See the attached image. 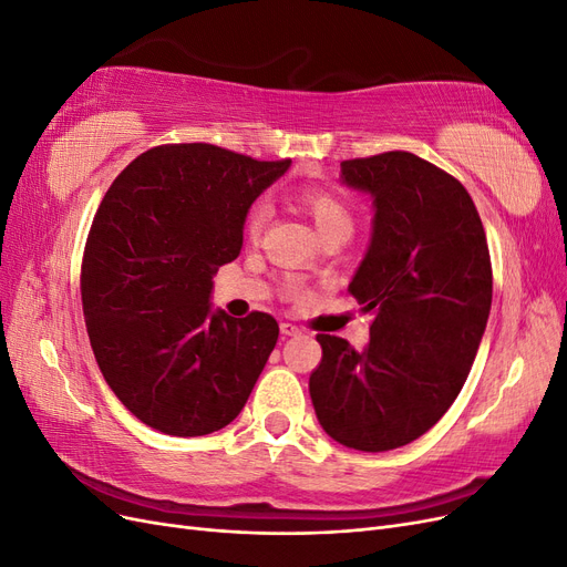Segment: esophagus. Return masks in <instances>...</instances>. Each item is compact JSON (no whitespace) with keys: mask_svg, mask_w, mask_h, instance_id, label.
Masks as SVG:
<instances>
[{"mask_svg":"<svg viewBox=\"0 0 567 567\" xmlns=\"http://www.w3.org/2000/svg\"><path fill=\"white\" fill-rule=\"evenodd\" d=\"M279 329H281V336H298V333H300L298 326L290 323V321H281Z\"/></svg>","mask_w":567,"mask_h":567,"instance_id":"34e87169","label":"esophagus"}]
</instances>
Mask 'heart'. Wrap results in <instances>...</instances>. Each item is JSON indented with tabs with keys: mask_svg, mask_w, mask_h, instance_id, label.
<instances>
[{
	"mask_svg": "<svg viewBox=\"0 0 567 567\" xmlns=\"http://www.w3.org/2000/svg\"><path fill=\"white\" fill-rule=\"evenodd\" d=\"M300 203L307 210V215L312 217L321 238L338 231H352V210L348 208L346 200H342L338 194L329 192V188L305 186L300 192ZM267 219H269L267 203L265 200L252 203L246 215V236L250 241H257V238H260Z\"/></svg>",
	"mask_w": 567,
	"mask_h": 567,
	"instance_id": "obj_1",
	"label": "heart"
}]
</instances>
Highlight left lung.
<instances>
[{
	"mask_svg": "<svg viewBox=\"0 0 567 567\" xmlns=\"http://www.w3.org/2000/svg\"><path fill=\"white\" fill-rule=\"evenodd\" d=\"M340 179L373 198L371 244L348 286L373 323L364 352L317 336L310 394L336 442L388 452L431 431L466 383L492 307L489 248L463 184L414 153L342 161Z\"/></svg>",
	"mask_w": 567,
	"mask_h": 567,
	"instance_id": "obj_1",
	"label": "left lung"
}]
</instances>
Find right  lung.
Returning a JSON list of instances; mask_svg holds the SVG:
<instances>
[{
    "mask_svg": "<svg viewBox=\"0 0 567 567\" xmlns=\"http://www.w3.org/2000/svg\"><path fill=\"white\" fill-rule=\"evenodd\" d=\"M290 161L213 144L148 148L115 177L82 257V312L109 388L153 431L229 425L277 346L279 323L213 312V277L236 260L252 200Z\"/></svg>",
    "mask_w": 567,
    "mask_h": 567,
    "instance_id": "1",
    "label": "right lung"
}]
</instances>
